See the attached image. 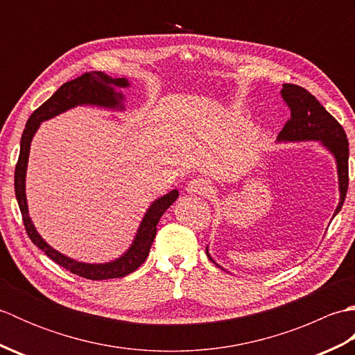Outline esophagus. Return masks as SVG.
Masks as SVG:
<instances>
[{"label": "esophagus", "mask_w": 355, "mask_h": 355, "mask_svg": "<svg viewBox=\"0 0 355 355\" xmlns=\"http://www.w3.org/2000/svg\"><path fill=\"white\" fill-rule=\"evenodd\" d=\"M186 191L192 193V195H206L210 192V184L206 182L205 178H193L191 180L189 183H187Z\"/></svg>", "instance_id": "1"}]
</instances>
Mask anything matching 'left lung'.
<instances>
[{
  "instance_id": "8db88e82",
  "label": "left lung",
  "mask_w": 355,
  "mask_h": 355,
  "mask_svg": "<svg viewBox=\"0 0 355 355\" xmlns=\"http://www.w3.org/2000/svg\"><path fill=\"white\" fill-rule=\"evenodd\" d=\"M285 103L288 105L291 117L285 123L282 131L277 135V141H320L331 154L334 155L338 173V191H340V201L336 207L334 216L340 212L343 201L348 192V158H349V143L346 139L345 130L329 112L322 107L315 97L306 92L305 88L284 84L281 92ZM209 259L215 266L218 263L210 258L206 248ZM220 267V266H218Z\"/></svg>"
}]
</instances>
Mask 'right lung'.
Returning a JSON list of instances; mask_svg holds the SVG:
<instances>
[{
    "mask_svg": "<svg viewBox=\"0 0 355 355\" xmlns=\"http://www.w3.org/2000/svg\"><path fill=\"white\" fill-rule=\"evenodd\" d=\"M130 87V82L125 78L112 79L108 74L102 71H89L82 76L73 79L58 89L49 101H45L40 108L33 111V114L27 120L24 132L21 137V149L17 168H15V195H17L18 206L24 221V227L32 243L40 247L41 250L65 270L78 275L80 277L92 279V281H103V279L123 277L137 270L143 262L146 261L150 245L154 243L157 224L160 221L162 215L172 206V202L178 198V191H171L155 200L150 207L146 210L145 216L140 223L131 247L120 256V258L105 262V263H85L74 261L69 256L59 253L55 248L50 247L36 232L35 225L28 216L27 198H26V171L30 153V143L35 132L40 128L41 122L55 117L61 112L78 107V105H96V107L111 108V110H123V94L117 93L116 88Z\"/></svg>",
    "mask_w": 355,
    "mask_h": 355,
    "instance_id": "right-lung-1",
    "label": "right lung"
}]
</instances>
